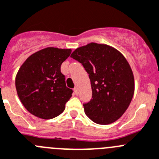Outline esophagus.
Returning <instances> with one entry per match:
<instances>
[{"mask_svg": "<svg viewBox=\"0 0 159 159\" xmlns=\"http://www.w3.org/2000/svg\"><path fill=\"white\" fill-rule=\"evenodd\" d=\"M74 93L76 94V95H78V88H77V87H75V88L74 89Z\"/></svg>", "mask_w": 159, "mask_h": 159, "instance_id": "obj_1", "label": "esophagus"}]
</instances>
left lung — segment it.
<instances>
[{"label": "left lung", "mask_w": 159, "mask_h": 159, "mask_svg": "<svg viewBox=\"0 0 159 159\" xmlns=\"http://www.w3.org/2000/svg\"><path fill=\"white\" fill-rule=\"evenodd\" d=\"M70 57L82 64L91 81L92 99L83 104L85 115L98 124L115 122L128 108L135 90L128 61L115 48L95 43L77 48Z\"/></svg>", "instance_id": "8db88e82"}]
</instances>
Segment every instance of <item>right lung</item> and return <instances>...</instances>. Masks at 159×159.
Listing matches in <instances>:
<instances>
[{"mask_svg":"<svg viewBox=\"0 0 159 159\" xmlns=\"http://www.w3.org/2000/svg\"><path fill=\"white\" fill-rule=\"evenodd\" d=\"M70 53V49L45 48L28 57L21 66L16 77V88L30 113L49 120L65 110L73 90L66 87L61 65Z\"/></svg>","mask_w":159,"mask_h":159,"instance_id":"add662e5","label":"right lung"}]
</instances>
